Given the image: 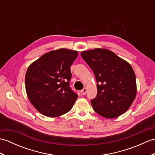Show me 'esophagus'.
Listing matches in <instances>:
<instances>
[{"mask_svg": "<svg viewBox=\"0 0 155 155\" xmlns=\"http://www.w3.org/2000/svg\"><path fill=\"white\" fill-rule=\"evenodd\" d=\"M87 88H84L83 90H82L81 91V93H82V94H83V95H84L85 94H86V93H87Z\"/></svg>", "mask_w": 155, "mask_h": 155, "instance_id": "1", "label": "esophagus"}]
</instances>
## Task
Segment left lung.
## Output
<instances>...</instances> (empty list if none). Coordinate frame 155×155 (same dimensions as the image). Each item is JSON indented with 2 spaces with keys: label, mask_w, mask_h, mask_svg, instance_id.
Returning <instances> with one entry per match:
<instances>
[{
  "label": "left lung",
  "mask_w": 155,
  "mask_h": 155,
  "mask_svg": "<svg viewBox=\"0 0 155 155\" xmlns=\"http://www.w3.org/2000/svg\"><path fill=\"white\" fill-rule=\"evenodd\" d=\"M97 82V95L91 100L94 110L101 116H120L132 104L137 94L135 73L130 64L107 48L81 52Z\"/></svg>",
  "instance_id": "1"
}]
</instances>
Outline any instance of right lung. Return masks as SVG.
I'll use <instances>...</instances> for the list:
<instances>
[{"instance_id": "add662e5", "label": "right lung", "mask_w": 155, "mask_h": 155, "mask_svg": "<svg viewBox=\"0 0 155 155\" xmlns=\"http://www.w3.org/2000/svg\"><path fill=\"white\" fill-rule=\"evenodd\" d=\"M78 51L59 48L42 55L29 66L25 88L31 104L48 117H57L70 111L78 95L69 87L71 66Z\"/></svg>"}]
</instances>
